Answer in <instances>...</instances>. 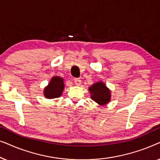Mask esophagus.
Segmentation results:
<instances>
[{
	"label": "esophagus",
	"instance_id": "obj_1",
	"mask_svg": "<svg viewBox=\"0 0 160 160\" xmlns=\"http://www.w3.org/2000/svg\"><path fill=\"white\" fill-rule=\"evenodd\" d=\"M74 83H75L76 85H77V86H79V85L82 84V81L79 78H74Z\"/></svg>",
	"mask_w": 160,
	"mask_h": 160
}]
</instances>
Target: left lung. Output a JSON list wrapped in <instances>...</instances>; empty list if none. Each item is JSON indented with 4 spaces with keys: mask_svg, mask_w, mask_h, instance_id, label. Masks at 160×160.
I'll return each instance as SVG.
<instances>
[{
    "mask_svg": "<svg viewBox=\"0 0 160 160\" xmlns=\"http://www.w3.org/2000/svg\"><path fill=\"white\" fill-rule=\"evenodd\" d=\"M89 90L91 93V98L97 103L103 106L110 101V90L102 82L95 83L89 87Z\"/></svg>",
    "mask_w": 160,
    "mask_h": 160,
    "instance_id": "obj_1",
    "label": "left lung"
}]
</instances>
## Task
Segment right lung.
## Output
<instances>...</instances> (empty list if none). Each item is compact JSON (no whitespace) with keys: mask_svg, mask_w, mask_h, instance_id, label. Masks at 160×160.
Instances as JSON below:
<instances>
[{"mask_svg":"<svg viewBox=\"0 0 160 160\" xmlns=\"http://www.w3.org/2000/svg\"><path fill=\"white\" fill-rule=\"evenodd\" d=\"M63 89H64L63 79L59 76H55L52 78L49 85L45 88L44 95L49 99L59 98L62 95Z\"/></svg>","mask_w":160,"mask_h":160,"instance_id":"add662e5","label":"right lung"}]
</instances>
